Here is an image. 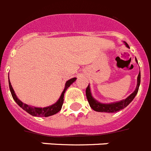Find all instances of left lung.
<instances>
[{
  "label": "left lung",
  "mask_w": 151,
  "mask_h": 151,
  "mask_svg": "<svg viewBox=\"0 0 151 151\" xmlns=\"http://www.w3.org/2000/svg\"><path fill=\"white\" fill-rule=\"evenodd\" d=\"M124 45H126V47L129 48L128 45L125 42H124ZM135 61L137 63V59L135 58ZM140 83H141V72H139L138 76H137V86L134 90V91L132 93L131 95H129L126 99L120 100L119 102H115V103H102L99 101H97L96 99H94L93 96H92L91 90H90V84L86 87V95L87 100L89 102L90 106L92 109L96 112H108V113H112V112H117L120 110L123 109L126 106H128V105L130 104V103L134 99V98L135 97V96L137 95V92H138L139 86H140Z\"/></svg>",
  "instance_id": "left-lung-1"
}]
</instances>
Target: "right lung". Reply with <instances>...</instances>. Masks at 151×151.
<instances>
[{
    "label": "right lung",
    "instance_id": "right-lung-1",
    "mask_svg": "<svg viewBox=\"0 0 151 151\" xmlns=\"http://www.w3.org/2000/svg\"><path fill=\"white\" fill-rule=\"evenodd\" d=\"M76 80H77L76 77H73L71 79L68 80L66 83H65V89H64L63 92L61 93V96L59 97V99H58L57 102L54 103V104L49 106L43 107V108L32 106L26 104V103H23L22 101L19 100L17 96V95H16L14 89H13L10 80H9V87H10V93H11V95L13 96V99H14L16 103L19 105V106H20L23 110H25L26 112H28L29 114H30L32 116H36V117H48V116H51V115H53L55 114L58 113L61 109L63 103H64V96H65V92L68 90V87L72 83H74Z\"/></svg>",
    "mask_w": 151,
    "mask_h": 151
}]
</instances>
